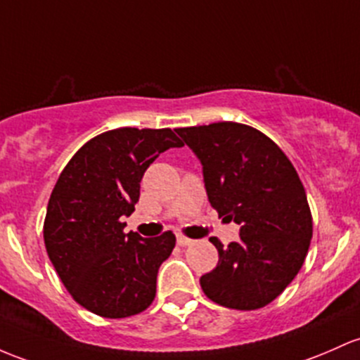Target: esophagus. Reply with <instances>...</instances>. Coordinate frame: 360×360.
<instances>
[{"mask_svg": "<svg viewBox=\"0 0 360 360\" xmlns=\"http://www.w3.org/2000/svg\"><path fill=\"white\" fill-rule=\"evenodd\" d=\"M193 243H195V240L186 238V236H177V244H179V246H189V244Z\"/></svg>", "mask_w": 360, "mask_h": 360, "instance_id": "esophagus-1", "label": "esophagus"}]
</instances>
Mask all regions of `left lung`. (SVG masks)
Wrapping results in <instances>:
<instances>
[{
  "label": "left lung",
  "instance_id": "obj_1",
  "mask_svg": "<svg viewBox=\"0 0 360 360\" xmlns=\"http://www.w3.org/2000/svg\"><path fill=\"white\" fill-rule=\"evenodd\" d=\"M176 131L201 160L212 207L240 224V239L227 248L210 238L219 263L201 276V289L229 309L264 307L299 274L313 238V215L297 171L252 126L222 121Z\"/></svg>",
  "mask_w": 360,
  "mask_h": 360
}]
</instances>
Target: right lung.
<instances>
[{"label":"right lung","instance_id":"1","mask_svg":"<svg viewBox=\"0 0 360 360\" xmlns=\"http://www.w3.org/2000/svg\"><path fill=\"white\" fill-rule=\"evenodd\" d=\"M171 128H117L94 136L71 157L51 193L44 219L47 256L71 297L90 313L120 319L155 299L157 274L171 256V231L124 234L148 165L183 147Z\"/></svg>","mask_w":360,"mask_h":360}]
</instances>
